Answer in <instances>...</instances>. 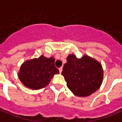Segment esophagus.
<instances>
[{
    "mask_svg": "<svg viewBox=\"0 0 122 122\" xmlns=\"http://www.w3.org/2000/svg\"><path fill=\"white\" fill-rule=\"evenodd\" d=\"M59 72L61 73V72H62V70H63V68H62V67L59 68Z\"/></svg>",
    "mask_w": 122,
    "mask_h": 122,
    "instance_id": "obj_1",
    "label": "esophagus"
}]
</instances>
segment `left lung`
<instances>
[{"label": "left lung", "instance_id": "8db88e82", "mask_svg": "<svg viewBox=\"0 0 122 122\" xmlns=\"http://www.w3.org/2000/svg\"><path fill=\"white\" fill-rule=\"evenodd\" d=\"M61 74L74 95L86 97L100 89L103 69L99 61L86 54L81 58H77L75 54H69Z\"/></svg>", "mask_w": 122, "mask_h": 122}]
</instances>
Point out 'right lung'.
I'll return each instance as SVG.
<instances>
[{"instance_id":"1","label":"right lung","mask_w":122,"mask_h":122,"mask_svg":"<svg viewBox=\"0 0 122 122\" xmlns=\"http://www.w3.org/2000/svg\"><path fill=\"white\" fill-rule=\"evenodd\" d=\"M53 57L43 55L24 62L20 65L18 76L24 86L32 90H39L46 86L55 74H59L55 66Z\"/></svg>"}]
</instances>
